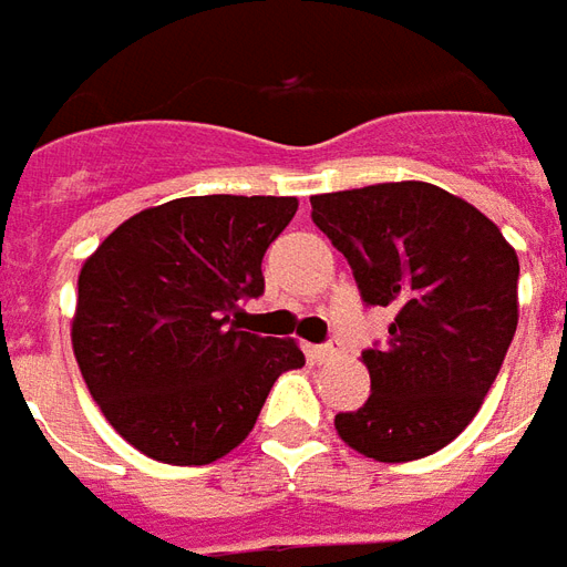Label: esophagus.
<instances>
[{
	"label": "esophagus",
	"mask_w": 567,
	"mask_h": 567,
	"mask_svg": "<svg viewBox=\"0 0 567 567\" xmlns=\"http://www.w3.org/2000/svg\"><path fill=\"white\" fill-rule=\"evenodd\" d=\"M341 354H344L341 341H327V344L315 348V357L317 360H323V363H329V360H336V357H341Z\"/></svg>",
	"instance_id": "1"
}]
</instances>
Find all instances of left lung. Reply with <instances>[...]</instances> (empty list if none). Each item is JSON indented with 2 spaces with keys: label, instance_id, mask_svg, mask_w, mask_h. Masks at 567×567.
I'll return each instance as SVG.
<instances>
[{
  "label": "left lung",
  "instance_id": "1",
  "mask_svg": "<svg viewBox=\"0 0 567 567\" xmlns=\"http://www.w3.org/2000/svg\"><path fill=\"white\" fill-rule=\"evenodd\" d=\"M363 302L393 308L388 344L363 351L372 393L336 431L384 464L433 455L480 412L519 323V256L445 188L403 179L311 195Z\"/></svg>",
  "mask_w": 567,
  "mask_h": 567
}]
</instances>
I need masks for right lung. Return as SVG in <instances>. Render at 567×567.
<instances>
[{"mask_svg":"<svg viewBox=\"0 0 567 567\" xmlns=\"http://www.w3.org/2000/svg\"><path fill=\"white\" fill-rule=\"evenodd\" d=\"M296 198L195 195L134 213L79 271L72 351L100 412L136 452L213 464L250 436L296 339L231 323L265 290L262 256Z\"/></svg>","mask_w":567,"mask_h":567,"instance_id":"right-lung-1","label":"right lung"}]
</instances>
